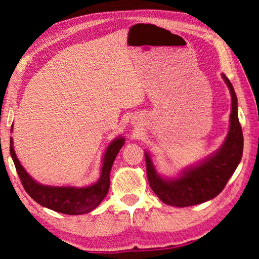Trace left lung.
Listing matches in <instances>:
<instances>
[{
	"label": "left lung",
	"mask_w": 259,
	"mask_h": 259,
	"mask_svg": "<svg viewBox=\"0 0 259 259\" xmlns=\"http://www.w3.org/2000/svg\"><path fill=\"white\" fill-rule=\"evenodd\" d=\"M231 94L229 132L222 146L203 160L187 166L176 177L160 175L151 154L145 151L147 179L151 189L165 204L186 207L213 199L231 178L243 155V132L238 120V100L232 83L222 74Z\"/></svg>",
	"instance_id": "8db88e82"
}]
</instances>
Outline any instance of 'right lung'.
Here are the masks:
<instances>
[{
	"label": "right lung",
	"mask_w": 259,
	"mask_h": 259,
	"mask_svg": "<svg viewBox=\"0 0 259 259\" xmlns=\"http://www.w3.org/2000/svg\"><path fill=\"white\" fill-rule=\"evenodd\" d=\"M10 132H13V126ZM123 144H125V138L121 136L109 143L105 153L102 154L99 179L91 185L82 187L44 185L31 178L16 157L13 146V138H10V155L24 190L36 203L60 213L76 215L93 211L104 200L109 189V175H111L112 165Z\"/></svg>",
	"instance_id": "1"
}]
</instances>
